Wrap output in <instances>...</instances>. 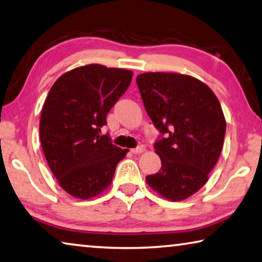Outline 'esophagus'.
<instances>
[{"label":"esophagus","mask_w":262,"mask_h":262,"mask_svg":"<svg viewBox=\"0 0 262 262\" xmlns=\"http://www.w3.org/2000/svg\"><path fill=\"white\" fill-rule=\"evenodd\" d=\"M144 149H145V147L143 146V145H139L138 147L132 148V149H131V153H134V154H139V153H143V152H144Z\"/></svg>","instance_id":"34e87169"}]
</instances>
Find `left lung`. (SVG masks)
<instances>
[{"label":"left lung","instance_id":"obj_1","mask_svg":"<svg viewBox=\"0 0 262 262\" xmlns=\"http://www.w3.org/2000/svg\"><path fill=\"white\" fill-rule=\"evenodd\" d=\"M145 110L160 132L156 153L161 169L146 182L170 201L195 194L221 156L226 122L221 103L202 81L177 73L137 76Z\"/></svg>","mask_w":262,"mask_h":262}]
</instances>
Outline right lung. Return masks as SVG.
Instances as JSON below:
<instances>
[{"mask_svg":"<svg viewBox=\"0 0 262 262\" xmlns=\"http://www.w3.org/2000/svg\"><path fill=\"white\" fill-rule=\"evenodd\" d=\"M134 73L87 65L60 76L42 105V152L60 187L87 200L106 189L128 149L101 135L106 115L131 83Z\"/></svg>","mask_w":262,"mask_h":262,"instance_id":"right-lung-1","label":"right lung"}]
</instances>
